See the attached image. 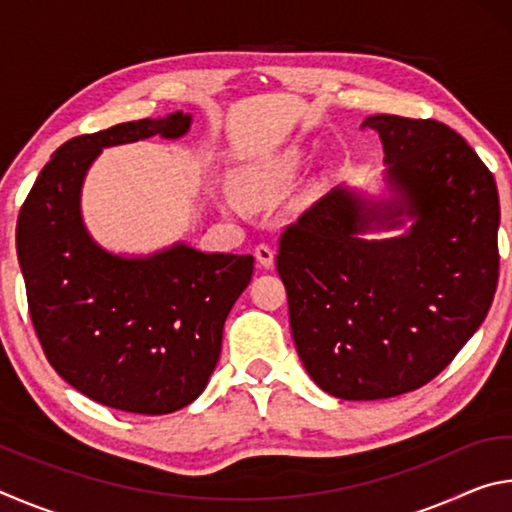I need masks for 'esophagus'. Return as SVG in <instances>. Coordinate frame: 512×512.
I'll list each match as a JSON object with an SVG mask.
<instances>
[{"instance_id":"34e87169","label":"esophagus","mask_w":512,"mask_h":512,"mask_svg":"<svg viewBox=\"0 0 512 512\" xmlns=\"http://www.w3.org/2000/svg\"><path fill=\"white\" fill-rule=\"evenodd\" d=\"M255 257H257V262L262 264L264 268H271L273 262H275V250L268 246V244H257L255 246Z\"/></svg>"}]
</instances>
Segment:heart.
<instances>
[{
  "instance_id": "1",
  "label": "heart",
  "mask_w": 512,
  "mask_h": 512,
  "mask_svg": "<svg viewBox=\"0 0 512 512\" xmlns=\"http://www.w3.org/2000/svg\"><path fill=\"white\" fill-rule=\"evenodd\" d=\"M298 164H300L298 151L282 153L280 158L262 164L259 169L248 171L246 176L241 178V189H244L246 196H259L262 192H266L268 187H273L277 183H282V180L291 178L293 171L298 169Z\"/></svg>"
}]
</instances>
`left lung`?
<instances>
[{
  "mask_svg": "<svg viewBox=\"0 0 512 512\" xmlns=\"http://www.w3.org/2000/svg\"><path fill=\"white\" fill-rule=\"evenodd\" d=\"M393 196L350 189L284 228L277 253L309 377L341 400H386L443 372L492 305L499 194L490 169L436 119L372 115ZM413 218L402 238L363 240Z\"/></svg>",
  "mask_w": 512,
  "mask_h": 512,
  "instance_id": "left-lung-1",
  "label": "left lung"
}]
</instances>
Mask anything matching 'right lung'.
Segmentation results:
<instances>
[{
    "label": "right lung",
    "instance_id": "1",
    "mask_svg": "<svg viewBox=\"0 0 512 512\" xmlns=\"http://www.w3.org/2000/svg\"><path fill=\"white\" fill-rule=\"evenodd\" d=\"M192 115L126 121L54 153L17 216V259L42 350L60 377L112 409L164 415L205 391L223 325L253 277V255L176 244L149 257L103 250L81 219V187L106 146L178 140Z\"/></svg>",
    "mask_w": 512,
    "mask_h": 512
}]
</instances>
